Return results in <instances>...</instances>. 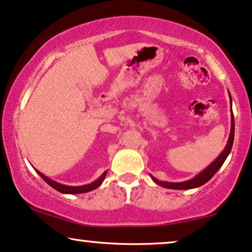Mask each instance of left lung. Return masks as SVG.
Returning <instances> with one entry per match:
<instances>
[{
    "label": "left lung",
    "mask_w": 252,
    "mask_h": 252,
    "mask_svg": "<svg viewBox=\"0 0 252 252\" xmlns=\"http://www.w3.org/2000/svg\"><path fill=\"white\" fill-rule=\"evenodd\" d=\"M230 103H231V97H230ZM234 133H235V123H234V116L231 114V128H230L229 139H228L227 146L224 147L223 152L218 156V158L215 159L214 162H212L207 168L202 170L200 174L195 176L194 178L190 179V181L182 182V183H170V182L158 181V179H156L154 176L152 175H150V177L153 178V181H154L156 184H158L159 186H163V188H166V189H172V190H189V189L199 188V186L204 185L205 183H207L212 177H213L215 172L221 168L222 164H223V162L226 161V158H228V155H229L231 147H233V143H234Z\"/></svg>",
    "instance_id": "obj_1"
}]
</instances>
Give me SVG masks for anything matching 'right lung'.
I'll use <instances>...</instances> for the list:
<instances>
[{"label": "right lung", "instance_id": "add662e5", "mask_svg": "<svg viewBox=\"0 0 252 252\" xmlns=\"http://www.w3.org/2000/svg\"><path fill=\"white\" fill-rule=\"evenodd\" d=\"M35 171L38 172V175L40 176V177L44 179L45 182L47 183L48 185L52 186V188L55 189V190L61 192V193H66V194H77V193H86V192H90L94 190V189H97L98 186L102 184L104 178H105L106 176V172L105 171L104 174L100 176L99 178L96 179V181L90 183V184H87V185H82V186H68V185H63V184H60V183H57L55 181H52L51 178L46 177L45 175H42L41 172H39L38 170H35Z\"/></svg>", "mask_w": 252, "mask_h": 252}]
</instances>
